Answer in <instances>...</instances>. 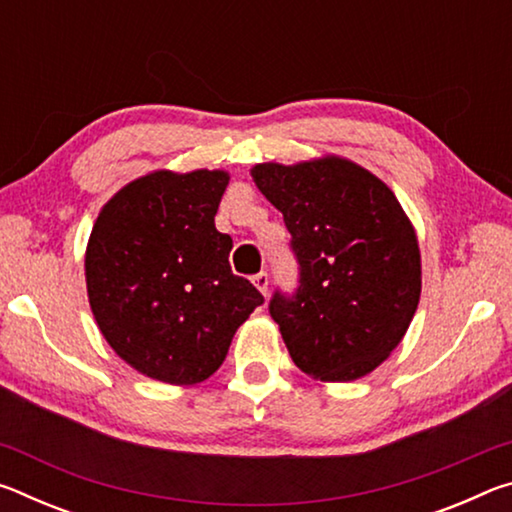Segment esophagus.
<instances>
[{
    "label": "esophagus",
    "mask_w": 512,
    "mask_h": 512,
    "mask_svg": "<svg viewBox=\"0 0 512 512\" xmlns=\"http://www.w3.org/2000/svg\"><path fill=\"white\" fill-rule=\"evenodd\" d=\"M253 284H255V287H257L259 291H262L264 296H266V293H268V273L259 271L257 275H253Z\"/></svg>",
    "instance_id": "1"
}]
</instances>
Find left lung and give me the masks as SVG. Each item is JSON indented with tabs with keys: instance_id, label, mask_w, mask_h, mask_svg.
<instances>
[{
	"instance_id": "8db88e82",
	"label": "left lung",
	"mask_w": 512,
	"mask_h": 512,
	"mask_svg": "<svg viewBox=\"0 0 512 512\" xmlns=\"http://www.w3.org/2000/svg\"><path fill=\"white\" fill-rule=\"evenodd\" d=\"M253 178L282 212L298 262V289L268 302L293 363L320 381L368 375L400 345L420 302V248L400 201L334 155L257 164Z\"/></svg>"
}]
</instances>
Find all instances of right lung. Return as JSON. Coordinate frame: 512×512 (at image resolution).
<instances>
[{
	"instance_id": "right-lung-1",
	"label": "right lung",
	"mask_w": 512,
	"mask_h": 512,
	"mask_svg": "<svg viewBox=\"0 0 512 512\" xmlns=\"http://www.w3.org/2000/svg\"><path fill=\"white\" fill-rule=\"evenodd\" d=\"M225 171H155L103 205L85 280L101 334L128 366L164 384L205 381L239 325L264 302L230 268L214 216Z\"/></svg>"
}]
</instances>
